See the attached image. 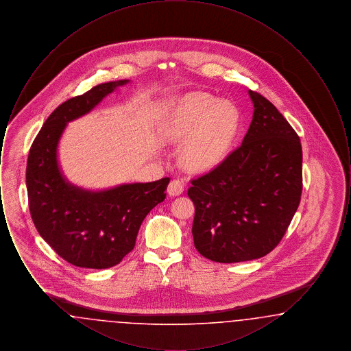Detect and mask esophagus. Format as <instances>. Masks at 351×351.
<instances>
[{
    "label": "esophagus",
    "mask_w": 351,
    "mask_h": 351,
    "mask_svg": "<svg viewBox=\"0 0 351 351\" xmlns=\"http://www.w3.org/2000/svg\"><path fill=\"white\" fill-rule=\"evenodd\" d=\"M184 192V182L180 179H173L168 184V195L169 196H179Z\"/></svg>",
    "instance_id": "obj_1"
}]
</instances>
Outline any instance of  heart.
Listing matches in <instances>:
<instances>
[{"label": "heart", "mask_w": 351, "mask_h": 351, "mask_svg": "<svg viewBox=\"0 0 351 351\" xmlns=\"http://www.w3.org/2000/svg\"><path fill=\"white\" fill-rule=\"evenodd\" d=\"M238 126L239 113L232 102L192 93L172 109L166 123V136L172 142L189 139L184 146V165L205 169L225 156Z\"/></svg>", "instance_id": "b5f03b06"}]
</instances>
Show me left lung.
I'll list each match as a JSON object with an SVG mask.
<instances>
[{
    "instance_id": "8db88e82",
    "label": "left lung",
    "mask_w": 351,
    "mask_h": 351,
    "mask_svg": "<svg viewBox=\"0 0 351 351\" xmlns=\"http://www.w3.org/2000/svg\"><path fill=\"white\" fill-rule=\"evenodd\" d=\"M254 114L243 142L191 180L196 250L218 263L258 259L282 241L302 192L300 138L272 102L250 90Z\"/></svg>"
}]
</instances>
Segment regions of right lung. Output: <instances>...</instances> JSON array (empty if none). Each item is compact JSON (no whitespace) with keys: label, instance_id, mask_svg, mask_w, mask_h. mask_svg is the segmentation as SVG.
I'll use <instances>...</instances> for the list:
<instances>
[{"label":"right lung","instance_id":"obj_1","mask_svg":"<svg viewBox=\"0 0 351 351\" xmlns=\"http://www.w3.org/2000/svg\"><path fill=\"white\" fill-rule=\"evenodd\" d=\"M126 83L99 84L64 101L46 119L29 151L26 185L34 225L52 250L77 267L118 265L133 250L145 217L167 196L169 178L95 193L69 185L59 172L56 146L66 123Z\"/></svg>","mask_w":351,"mask_h":351}]
</instances>
